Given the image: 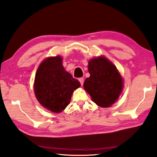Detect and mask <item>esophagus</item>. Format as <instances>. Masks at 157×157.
<instances>
[{"mask_svg": "<svg viewBox=\"0 0 157 157\" xmlns=\"http://www.w3.org/2000/svg\"><path fill=\"white\" fill-rule=\"evenodd\" d=\"M79 82H80L81 85L82 86V85H83V84H84V78H79Z\"/></svg>", "mask_w": 157, "mask_h": 157, "instance_id": "34e87169", "label": "esophagus"}]
</instances>
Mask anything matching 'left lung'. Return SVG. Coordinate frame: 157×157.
Masks as SVG:
<instances>
[{"instance_id":"1","label":"left lung","mask_w":157,"mask_h":157,"mask_svg":"<svg viewBox=\"0 0 157 157\" xmlns=\"http://www.w3.org/2000/svg\"><path fill=\"white\" fill-rule=\"evenodd\" d=\"M88 67L90 75L84 83L85 90L97 105L111 106L118 99L123 88V80L118 71L104 56L90 60Z\"/></svg>"}]
</instances>
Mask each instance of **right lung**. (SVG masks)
Listing matches in <instances>:
<instances>
[{
  "instance_id": "1",
  "label": "right lung",
  "mask_w": 157,
  "mask_h": 157,
  "mask_svg": "<svg viewBox=\"0 0 157 157\" xmlns=\"http://www.w3.org/2000/svg\"><path fill=\"white\" fill-rule=\"evenodd\" d=\"M62 62L60 56L46 58L38 67L34 83L35 96L40 104L54 113L66 108L73 91L81 85L64 70Z\"/></svg>"
}]
</instances>
